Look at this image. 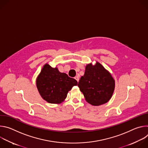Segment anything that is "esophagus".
Returning <instances> with one entry per match:
<instances>
[{
  "mask_svg": "<svg viewBox=\"0 0 148 148\" xmlns=\"http://www.w3.org/2000/svg\"><path fill=\"white\" fill-rule=\"evenodd\" d=\"M74 78L77 81V82H78V81H79V77L78 76H75Z\"/></svg>",
  "mask_w": 148,
  "mask_h": 148,
  "instance_id": "esophagus-1",
  "label": "esophagus"
}]
</instances>
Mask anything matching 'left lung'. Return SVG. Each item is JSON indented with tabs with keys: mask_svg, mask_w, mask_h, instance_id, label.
<instances>
[{
	"mask_svg": "<svg viewBox=\"0 0 148 148\" xmlns=\"http://www.w3.org/2000/svg\"><path fill=\"white\" fill-rule=\"evenodd\" d=\"M78 86L88 103L98 106L111 99L115 88V81L111 74L97 62L94 66L90 64L86 66Z\"/></svg>",
	"mask_w": 148,
	"mask_h": 148,
	"instance_id": "1",
	"label": "left lung"
}]
</instances>
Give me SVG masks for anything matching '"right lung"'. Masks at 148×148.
<instances>
[{
    "mask_svg": "<svg viewBox=\"0 0 148 148\" xmlns=\"http://www.w3.org/2000/svg\"><path fill=\"white\" fill-rule=\"evenodd\" d=\"M38 91L45 100L51 103H59L66 98L67 93L77 81L57 68L46 64L42 69L36 81Z\"/></svg>",
    "mask_w": 148,
    "mask_h": 148,
    "instance_id": "obj_1",
    "label": "right lung"
}]
</instances>
